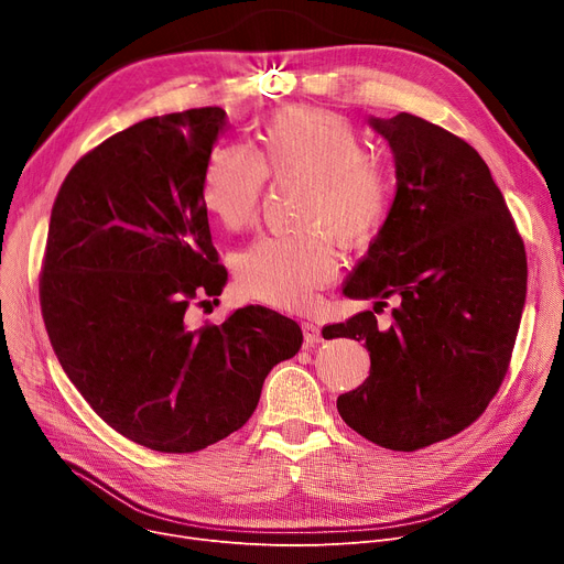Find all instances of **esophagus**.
I'll return each instance as SVG.
<instances>
[{"label": "esophagus", "instance_id": "obj_1", "mask_svg": "<svg viewBox=\"0 0 564 564\" xmlns=\"http://www.w3.org/2000/svg\"><path fill=\"white\" fill-rule=\"evenodd\" d=\"M302 332H304V345L306 347H317L322 343V332H319L317 324L302 322Z\"/></svg>", "mask_w": 564, "mask_h": 564}]
</instances>
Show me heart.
I'll return each instance as SVG.
<instances>
[{"instance_id": "heart-1", "label": "heart", "mask_w": 564, "mask_h": 564, "mask_svg": "<svg viewBox=\"0 0 564 564\" xmlns=\"http://www.w3.org/2000/svg\"><path fill=\"white\" fill-rule=\"evenodd\" d=\"M267 171L304 177L300 230L262 235L235 260V276L247 297L274 308L306 306L338 270L327 232L347 245H364L391 210L389 171L368 155V141L349 118L319 107H290L267 118L258 153L242 143H221L205 160L200 205L226 230L247 228L256 215Z\"/></svg>"}]
</instances>
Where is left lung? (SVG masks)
I'll return each mask as SVG.
<instances>
[{"label":"left lung","mask_w":564,"mask_h":564,"mask_svg":"<svg viewBox=\"0 0 564 564\" xmlns=\"http://www.w3.org/2000/svg\"><path fill=\"white\" fill-rule=\"evenodd\" d=\"M389 141L398 192L345 297L377 300L322 329L364 340L370 375L338 398L343 421L391 451H419L480 419L508 372L525 302L521 235L489 166L413 113L368 118ZM399 297L389 328L376 324Z\"/></svg>","instance_id":"left-lung-1"}]
</instances>
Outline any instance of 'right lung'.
<instances>
[{
    "label": "right lung",
    "instance_id": "1",
    "mask_svg": "<svg viewBox=\"0 0 564 564\" xmlns=\"http://www.w3.org/2000/svg\"><path fill=\"white\" fill-rule=\"evenodd\" d=\"M228 128L221 107L145 118L70 169L50 217L41 308L56 359L109 427L158 453L240 430L304 340L264 306L196 332L185 322L228 281L198 196Z\"/></svg>",
    "mask_w": 564,
    "mask_h": 564
}]
</instances>
